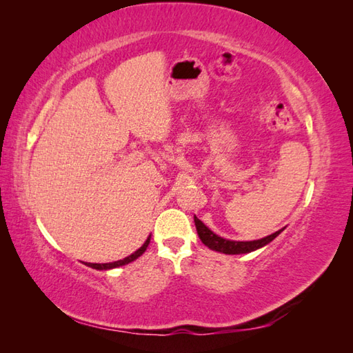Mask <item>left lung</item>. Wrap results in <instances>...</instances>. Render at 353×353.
Masks as SVG:
<instances>
[{"label": "left lung", "mask_w": 353, "mask_h": 353, "mask_svg": "<svg viewBox=\"0 0 353 353\" xmlns=\"http://www.w3.org/2000/svg\"><path fill=\"white\" fill-rule=\"evenodd\" d=\"M194 223H196V229L201 243L208 245L211 250L221 252L226 254H239V253H249V252L256 250L259 247H264L270 241H273V239L283 230V229L277 230L274 234L268 235L265 238L256 239V241H230V239H224L219 235H215L211 229H208L205 224L197 219V216H194Z\"/></svg>", "instance_id": "8db88e82"}]
</instances>
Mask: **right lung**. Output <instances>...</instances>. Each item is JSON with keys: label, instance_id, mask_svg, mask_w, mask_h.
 I'll return each instance as SVG.
<instances>
[{"label": "right lung", "instance_id": "obj_1", "mask_svg": "<svg viewBox=\"0 0 353 353\" xmlns=\"http://www.w3.org/2000/svg\"><path fill=\"white\" fill-rule=\"evenodd\" d=\"M150 238H152V236H148L147 241H145L144 244H142L137 252L132 253L130 256H127V258H124V259H119V261H115V262H109V264H91V262H85V264H86L88 267L95 268V270H109V268H117V267H121V265L129 264V262H132V261H134V259H138V258L141 256V254L147 250V247H148V244H150Z\"/></svg>", "mask_w": 353, "mask_h": 353}]
</instances>
